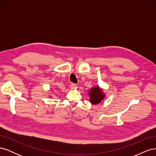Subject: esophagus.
<instances>
[{
    "mask_svg": "<svg viewBox=\"0 0 156 156\" xmlns=\"http://www.w3.org/2000/svg\"><path fill=\"white\" fill-rule=\"evenodd\" d=\"M69 87H70L71 88H72V89H75V88H76L77 87V86L76 84H75V83H71L70 85H69Z\"/></svg>",
    "mask_w": 156,
    "mask_h": 156,
    "instance_id": "esophagus-1",
    "label": "esophagus"
}]
</instances>
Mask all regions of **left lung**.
<instances>
[{"label": "left lung", "mask_w": 156, "mask_h": 156, "mask_svg": "<svg viewBox=\"0 0 156 156\" xmlns=\"http://www.w3.org/2000/svg\"><path fill=\"white\" fill-rule=\"evenodd\" d=\"M90 101L93 105H97L100 103L105 97V94L102 92V90L99 87L92 88L88 92Z\"/></svg>", "instance_id": "1"}]
</instances>
